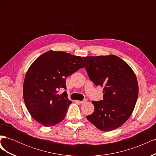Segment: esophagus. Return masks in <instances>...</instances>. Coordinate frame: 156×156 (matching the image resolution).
<instances>
[{
  "mask_svg": "<svg viewBox=\"0 0 156 156\" xmlns=\"http://www.w3.org/2000/svg\"><path fill=\"white\" fill-rule=\"evenodd\" d=\"M77 101H78L79 103H86L87 101V100H83V101H79V100H77Z\"/></svg>",
  "mask_w": 156,
  "mask_h": 156,
  "instance_id": "obj_1",
  "label": "esophagus"
}]
</instances>
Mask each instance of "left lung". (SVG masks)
I'll use <instances>...</instances> for the list:
<instances>
[{
    "mask_svg": "<svg viewBox=\"0 0 156 156\" xmlns=\"http://www.w3.org/2000/svg\"><path fill=\"white\" fill-rule=\"evenodd\" d=\"M83 58L89 78L96 86L103 87V100L92 101L94 111L87 119L103 131L119 128L128 120L137 100L139 85L134 72L114 55Z\"/></svg>",
    "mask_w": 156,
    "mask_h": 156,
    "instance_id": "obj_1",
    "label": "left lung"
}]
</instances>
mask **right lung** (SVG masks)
<instances>
[{"instance_id": "add662e5", "label": "right lung", "mask_w": 156, "mask_h": 156, "mask_svg": "<svg viewBox=\"0 0 156 156\" xmlns=\"http://www.w3.org/2000/svg\"><path fill=\"white\" fill-rule=\"evenodd\" d=\"M81 56L63 51H47L37 58L27 72L23 83V98L28 111L45 127L62 122L72 101L66 92V78L84 68Z\"/></svg>"}]
</instances>
